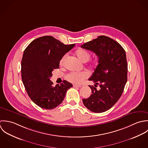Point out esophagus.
<instances>
[{
	"label": "esophagus",
	"mask_w": 148,
	"mask_h": 148,
	"mask_svg": "<svg viewBox=\"0 0 148 148\" xmlns=\"http://www.w3.org/2000/svg\"><path fill=\"white\" fill-rule=\"evenodd\" d=\"M73 87L77 88H81V85H73Z\"/></svg>",
	"instance_id": "34e87169"
}]
</instances>
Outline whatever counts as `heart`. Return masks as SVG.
I'll return each instance as SVG.
<instances>
[{"instance_id":"1","label":"heart","mask_w":148,"mask_h":148,"mask_svg":"<svg viewBox=\"0 0 148 148\" xmlns=\"http://www.w3.org/2000/svg\"><path fill=\"white\" fill-rule=\"evenodd\" d=\"M75 55L77 57V58L79 59L82 62H86L89 60L91 54L86 50H78L76 51ZM66 55L64 56L62 59L60 60V64L62 65L63 64L64 60L66 59ZM97 62H95L91 64V67H95L97 65ZM89 77V73L86 71H82V72H71L69 74H68L66 78L67 81L69 82L73 83V84H81L84 79L87 78Z\"/></svg>"}]
</instances>
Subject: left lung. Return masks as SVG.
Here are the masks:
<instances>
[{
    "label": "left lung",
    "instance_id": "left-lung-1",
    "mask_svg": "<svg viewBox=\"0 0 148 148\" xmlns=\"http://www.w3.org/2000/svg\"><path fill=\"white\" fill-rule=\"evenodd\" d=\"M81 47L94 52L98 57V64L89 79L95 83L94 86L89 85L92 94L82 99L83 103L92 112H106L118 101L127 82L125 51L117 42L104 35ZM98 84L99 89L96 88Z\"/></svg>",
    "mask_w": 148,
    "mask_h": 148
}]
</instances>
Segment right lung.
Wrapping results in <instances>:
<instances>
[{
	"label": "right lung",
	"mask_w": 148,
	"mask_h": 148,
	"mask_svg": "<svg viewBox=\"0 0 148 148\" xmlns=\"http://www.w3.org/2000/svg\"><path fill=\"white\" fill-rule=\"evenodd\" d=\"M75 45H66L51 36H44L34 39L25 50L21 62L22 81L31 99L41 108L58 106L73 87L65 80L54 87L50 78L53 70L59 68L60 59Z\"/></svg>",
	"instance_id": "right-lung-1"
}]
</instances>
